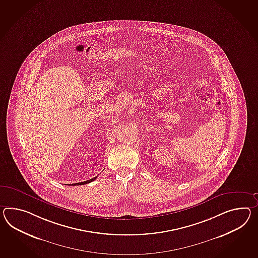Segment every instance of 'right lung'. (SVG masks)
I'll return each instance as SVG.
<instances>
[{
	"instance_id": "1",
	"label": "right lung",
	"mask_w": 258,
	"mask_h": 258,
	"mask_svg": "<svg viewBox=\"0 0 258 258\" xmlns=\"http://www.w3.org/2000/svg\"><path fill=\"white\" fill-rule=\"evenodd\" d=\"M96 178H97V177H94V178H92V179H90V180H88V181H85V182H77V183H72V185H81V184H87V183H89V182H91L92 181L96 180ZM70 185H71V184H70Z\"/></svg>"
}]
</instances>
